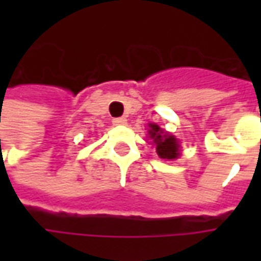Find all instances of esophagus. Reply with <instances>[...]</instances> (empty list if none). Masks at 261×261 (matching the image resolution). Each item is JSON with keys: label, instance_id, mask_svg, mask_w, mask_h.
I'll return each mask as SVG.
<instances>
[{"label": "esophagus", "instance_id": "esophagus-1", "mask_svg": "<svg viewBox=\"0 0 261 261\" xmlns=\"http://www.w3.org/2000/svg\"><path fill=\"white\" fill-rule=\"evenodd\" d=\"M113 125L116 126L126 125V119L125 117H116V119H113Z\"/></svg>", "mask_w": 261, "mask_h": 261}]
</instances>
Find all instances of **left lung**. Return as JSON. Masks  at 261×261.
Instances as JSON below:
<instances>
[{
    "label": "left lung",
    "mask_w": 261,
    "mask_h": 261,
    "mask_svg": "<svg viewBox=\"0 0 261 261\" xmlns=\"http://www.w3.org/2000/svg\"><path fill=\"white\" fill-rule=\"evenodd\" d=\"M148 135L152 139V144L155 145V151L160 158L163 160H175L180 156V144L178 139L173 135L164 132L155 123H149Z\"/></svg>",
    "instance_id": "8db88e82"
}]
</instances>
